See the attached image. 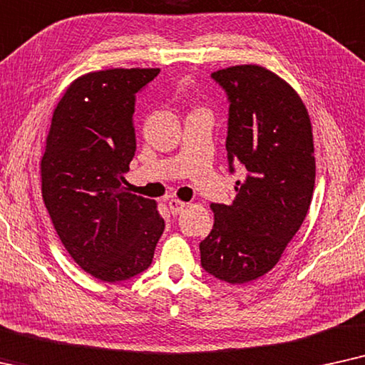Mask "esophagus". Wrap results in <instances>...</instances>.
I'll return each mask as SVG.
<instances>
[{
  "mask_svg": "<svg viewBox=\"0 0 365 365\" xmlns=\"http://www.w3.org/2000/svg\"><path fill=\"white\" fill-rule=\"evenodd\" d=\"M188 205L187 202L183 200H178V198H172V200H168V208L170 212L173 213V215H178V213L183 212V208Z\"/></svg>",
  "mask_w": 365,
  "mask_h": 365,
  "instance_id": "obj_1",
  "label": "esophagus"
}]
</instances>
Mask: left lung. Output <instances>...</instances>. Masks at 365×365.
I'll use <instances>...</instances> for the list:
<instances>
[{
  "instance_id": "left-lung-1",
  "label": "left lung",
  "mask_w": 365,
  "mask_h": 365,
  "mask_svg": "<svg viewBox=\"0 0 365 365\" xmlns=\"http://www.w3.org/2000/svg\"><path fill=\"white\" fill-rule=\"evenodd\" d=\"M212 76L225 88L228 162L239 165L232 205L212 203L213 227L200 242L202 267L232 285L277 265L299 232L315 185L314 135L302 98L260 65H235Z\"/></svg>"
}]
</instances>
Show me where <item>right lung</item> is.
Masks as SVG:
<instances>
[{
	"label": "right lung",
	"instance_id": "right-lung-1",
	"mask_svg": "<svg viewBox=\"0 0 365 365\" xmlns=\"http://www.w3.org/2000/svg\"><path fill=\"white\" fill-rule=\"evenodd\" d=\"M160 68H108L78 76L53 111L41 195L68 254L103 282L148 269L165 222L157 202L126 188L137 140L135 93Z\"/></svg>",
	"mask_w": 365,
	"mask_h": 365
}]
</instances>
